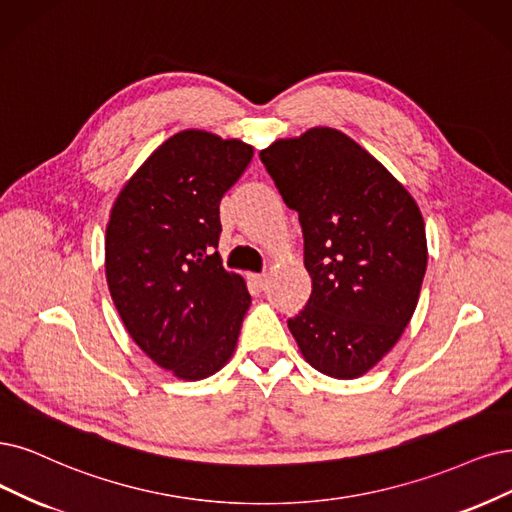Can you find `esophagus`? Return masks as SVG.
Listing matches in <instances>:
<instances>
[{
  "label": "esophagus",
  "mask_w": 512,
  "mask_h": 512,
  "mask_svg": "<svg viewBox=\"0 0 512 512\" xmlns=\"http://www.w3.org/2000/svg\"><path fill=\"white\" fill-rule=\"evenodd\" d=\"M251 278H253L257 289H266L268 287V276L266 274H253Z\"/></svg>",
  "instance_id": "obj_1"
}]
</instances>
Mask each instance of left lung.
<instances>
[{
  "instance_id": "left-lung-1",
  "label": "left lung",
  "mask_w": 512,
  "mask_h": 512,
  "mask_svg": "<svg viewBox=\"0 0 512 512\" xmlns=\"http://www.w3.org/2000/svg\"><path fill=\"white\" fill-rule=\"evenodd\" d=\"M299 215L312 293L287 320L306 361L337 380L367 373L399 342L426 274L418 204L369 151L312 128L259 154Z\"/></svg>"
}]
</instances>
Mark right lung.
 I'll list each match as a JSON object with an SVG mask.
<instances>
[{
	"label": "right lung",
	"mask_w": 512,
	"mask_h": 512,
	"mask_svg": "<svg viewBox=\"0 0 512 512\" xmlns=\"http://www.w3.org/2000/svg\"><path fill=\"white\" fill-rule=\"evenodd\" d=\"M253 147L204 130L164 141L124 185L105 232L113 304L135 344L181 380L219 371L251 306L242 276L215 251L219 202Z\"/></svg>",
	"instance_id": "right-lung-1"
}]
</instances>
